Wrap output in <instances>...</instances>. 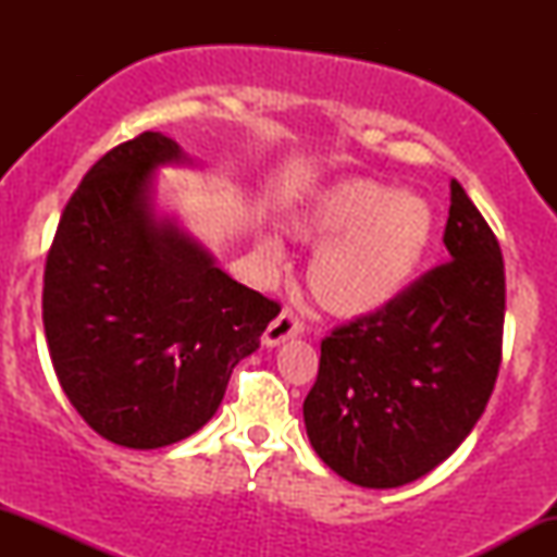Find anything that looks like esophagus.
<instances>
[{
  "label": "esophagus",
  "instance_id": "obj_1",
  "mask_svg": "<svg viewBox=\"0 0 557 557\" xmlns=\"http://www.w3.org/2000/svg\"><path fill=\"white\" fill-rule=\"evenodd\" d=\"M300 332H304V322L293 314L290 309H283L277 317L272 319L270 327L264 330V335H261V343L267 345V348H274V345L290 341V337H298Z\"/></svg>",
  "mask_w": 557,
  "mask_h": 557
}]
</instances>
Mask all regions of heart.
I'll use <instances>...</instances> for the list:
<instances>
[{
	"label": "heart",
	"mask_w": 557,
	"mask_h": 557,
	"mask_svg": "<svg viewBox=\"0 0 557 557\" xmlns=\"http://www.w3.org/2000/svg\"><path fill=\"white\" fill-rule=\"evenodd\" d=\"M300 240L319 243L306 283L330 314L369 317L413 283L432 251L437 214L417 190L354 177L311 196L290 216ZM261 253L277 264L283 243L267 235Z\"/></svg>",
	"instance_id": "obj_1"
}]
</instances>
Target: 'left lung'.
I'll return each mask as SVG.
<instances>
[{
  "label": "left lung",
  "instance_id": "obj_1",
  "mask_svg": "<svg viewBox=\"0 0 557 557\" xmlns=\"http://www.w3.org/2000/svg\"><path fill=\"white\" fill-rule=\"evenodd\" d=\"M450 261L382 311L322 341L304 421L317 456L350 484L389 490L456 453L500 369L505 272L484 216L450 181Z\"/></svg>",
  "mask_w": 557,
  "mask_h": 557
}]
</instances>
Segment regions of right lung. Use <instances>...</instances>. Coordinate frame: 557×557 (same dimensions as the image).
Returning a JSON list of instances; mask_svg holds the SVG:
<instances>
[{"instance_id":"right-lung-1","label":"right lung","mask_w":557,"mask_h":557,"mask_svg":"<svg viewBox=\"0 0 557 557\" xmlns=\"http://www.w3.org/2000/svg\"><path fill=\"white\" fill-rule=\"evenodd\" d=\"M164 164L194 159L151 131L101 157L67 201L44 270L57 380L96 434L133 450L201 430L280 314L159 212Z\"/></svg>"}]
</instances>
